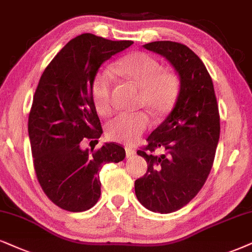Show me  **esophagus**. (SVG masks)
<instances>
[{"mask_svg":"<svg viewBox=\"0 0 252 252\" xmlns=\"http://www.w3.org/2000/svg\"><path fill=\"white\" fill-rule=\"evenodd\" d=\"M126 157H132V156L136 155V151L132 148H126Z\"/></svg>","mask_w":252,"mask_h":252,"instance_id":"obj_1","label":"esophagus"}]
</instances>
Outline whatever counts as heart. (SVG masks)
<instances>
[{"instance_id":"heart-1","label":"heart","mask_w":252,"mask_h":252,"mask_svg":"<svg viewBox=\"0 0 252 252\" xmlns=\"http://www.w3.org/2000/svg\"><path fill=\"white\" fill-rule=\"evenodd\" d=\"M157 59L144 52L124 57L117 65V72L141 89L139 103L145 104L156 114H165L176 102L180 81L176 73L161 71ZM114 71L109 67L100 69L92 82V98L97 111L110 115L114 109ZM150 117L145 111L122 113L108 123L107 136L122 143H132L149 128Z\"/></svg>"}]
</instances>
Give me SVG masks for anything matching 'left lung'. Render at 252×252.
I'll use <instances>...</instances> for the list:
<instances>
[{
	"label": "left lung",
	"mask_w": 252,
	"mask_h": 252,
	"mask_svg": "<svg viewBox=\"0 0 252 252\" xmlns=\"http://www.w3.org/2000/svg\"><path fill=\"white\" fill-rule=\"evenodd\" d=\"M144 47L165 57L180 76L173 110L137 151L148 163L135 181L137 199L149 211L167 214L186 206L209 176L220 138L219 104L205 63L189 47L170 40ZM159 147L165 154L154 155Z\"/></svg>",
	"instance_id": "1"
}]
</instances>
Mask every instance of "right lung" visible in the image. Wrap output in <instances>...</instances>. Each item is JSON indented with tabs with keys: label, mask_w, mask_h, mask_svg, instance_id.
Listing matches in <instances>:
<instances>
[{
	"label": "right lung",
	"mask_w": 252,
	"mask_h": 252,
	"mask_svg": "<svg viewBox=\"0 0 252 252\" xmlns=\"http://www.w3.org/2000/svg\"><path fill=\"white\" fill-rule=\"evenodd\" d=\"M131 44L80 34L59 51L38 82L28 122L33 167L46 196L65 211L92 208L101 195V168L126 157L117 143L91 151L82 145L97 143L102 133L92 98L94 76L101 63Z\"/></svg>",
	"instance_id": "right-lung-1"
}]
</instances>
